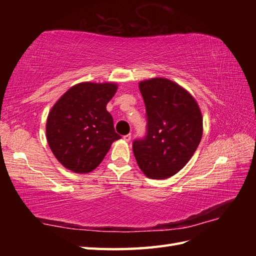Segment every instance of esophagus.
<instances>
[{
  "mask_svg": "<svg viewBox=\"0 0 256 256\" xmlns=\"http://www.w3.org/2000/svg\"><path fill=\"white\" fill-rule=\"evenodd\" d=\"M131 134H128V135H124L123 136V140H125V142H130V140H131Z\"/></svg>",
  "mask_w": 256,
  "mask_h": 256,
  "instance_id": "1",
  "label": "esophagus"
}]
</instances>
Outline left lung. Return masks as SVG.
Segmentation results:
<instances>
[{
	"label": "left lung",
	"mask_w": 256,
	"mask_h": 256,
	"mask_svg": "<svg viewBox=\"0 0 256 256\" xmlns=\"http://www.w3.org/2000/svg\"><path fill=\"white\" fill-rule=\"evenodd\" d=\"M146 106L148 133L133 142V153L144 175L166 179L192 158L202 138V114L194 98L167 78L138 84Z\"/></svg>",
	"instance_id": "1"
}]
</instances>
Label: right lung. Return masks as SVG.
<instances>
[{
	"label": "right lung",
	"mask_w": 256,
	"mask_h": 256,
	"mask_svg": "<svg viewBox=\"0 0 256 256\" xmlns=\"http://www.w3.org/2000/svg\"><path fill=\"white\" fill-rule=\"evenodd\" d=\"M116 90L114 82H80L52 106L46 123L47 142L67 170L77 174L96 170L114 140L121 138L106 111Z\"/></svg>",
	"instance_id": "obj_1"
}]
</instances>
